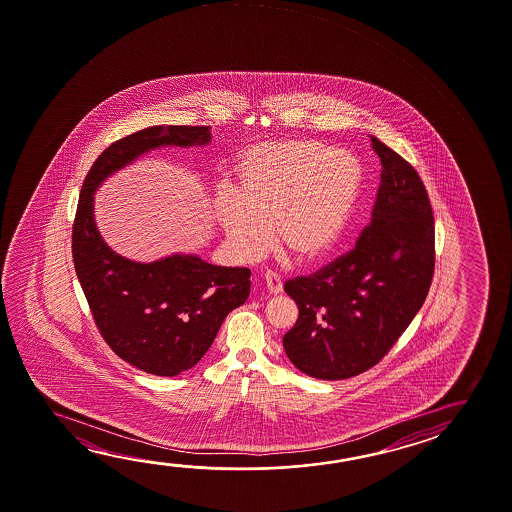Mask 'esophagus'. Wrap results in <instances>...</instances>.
I'll return each instance as SVG.
<instances>
[{
    "label": "esophagus",
    "instance_id": "34e87169",
    "mask_svg": "<svg viewBox=\"0 0 512 512\" xmlns=\"http://www.w3.org/2000/svg\"><path fill=\"white\" fill-rule=\"evenodd\" d=\"M264 280H266V285H268L269 293H282V280H280L277 273H273V271H266V273H264Z\"/></svg>",
    "mask_w": 512,
    "mask_h": 512
}]
</instances>
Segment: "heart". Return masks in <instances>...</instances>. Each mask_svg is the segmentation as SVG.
<instances>
[{
  "label": "heart",
  "mask_w": 512,
  "mask_h": 512,
  "mask_svg": "<svg viewBox=\"0 0 512 512\" xmlns=\"http://www.w3.org/2000/svg\"><path fill=\"white\" fill-rule=\"evenodd\" d=\"M361 171L346 151L294 139L260 144L237 168V193L219 196V225L235 257L253 262L273 243L300 264L323 259L343 235Z\"/></svg>",
  "instance_id": "obj_1"
}]
</instances>
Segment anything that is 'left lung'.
I'll return each instance as SVG.
<instances>
[{"mask_svg":"<svg viewBox=\"0 0 512 512\" xmlns=\"http://www.w3.org/2000/svg\"><path fill=\"white\" fill-rule=\"evenodd\" d=\"M382 164L371 223L352 252L310 277L285 282L298 319L284 336L296 368L343 380L373 368L427 298L434 275V216L416 169L371 137Z\"/></svg>","mask_w":512,"mask_h":512,"instance_id":"8db88e82","label":"left lung"}]
</instances>
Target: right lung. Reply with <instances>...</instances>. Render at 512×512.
<instances>
[{
	"label": "right lung",
	"mask_w": 512,
	"mask_h": 512,
	"mask_svg": "<svg viewBox=\"0 0 512 512\" xmlns=\"http://www.w3.org/2000/svg\"><path fill=\"white\" fill-rule=\"evenodd\" d=\"M210 126H150L110 144L85 176L73 225V260L96 327L112 352L141 371L176 377L214 343L228 312L250 296V269L193 253L137 262L114 252L94 221V193L110 175L162 146H205Z\"/></svg>",
	"instance_id": "add662e5"
}]
</instances>
